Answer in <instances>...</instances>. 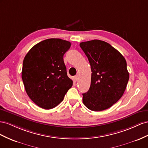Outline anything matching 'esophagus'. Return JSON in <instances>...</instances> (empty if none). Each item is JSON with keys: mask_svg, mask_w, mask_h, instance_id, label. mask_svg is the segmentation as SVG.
<instances>
[{"mask_svg": "<svg viewBox=\"0 0 148 148\" xmlns=\"http://www.w3.org/2000/svg\"><path fill=\"white\" fill-rule=\"evenodd\" d=\"M73 80H74V82H77L78 81V76H77V75H75V76H74L73 77Z\"/></svg>", "mask_w": 148, "mask_h": 148, "instance_id": "obj_1", "label": "esophagus"}]
</instances>
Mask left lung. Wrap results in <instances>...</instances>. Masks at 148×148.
Listing matches in <instances>:
<instances>
[{
  "label": "left lung",
  "instance_id": "8db88e82",
  "mask_svg": "<svg viewBox=\"0 0 148 148\" xmlns=\"http://www.w3.org/2000/svg\"><path fill=\"white\" fill-rule=\"evenodd\" d=\"M92 71L89 90L84 93L83 103L90 110L111 107L123 95L129 80L123 55L107 42L94 40L80 43Z\"/></svg>",
  "mask_w": 148,
  "mask_h": 148
}]
</instances>
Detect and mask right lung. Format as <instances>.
Returning a JSON list of instances; mask_svg holds the SVG:
<instances>
[{
    "mask_svg": "<svg viewBox=\"0 0 148 148\" xmlns=\"http://www.w3.org/2000/svg\"><path fill=\"white\" fill-rule=\"evenodd\" d=\"M71 46L68 41L47 39L32 47L24 58L22 78L25 90L42 108L56 107L73 86L63 60Z\"/></svg>",
    "mask_w": 148,
    "mask_h": 148,
    "instance_id": "1",
    "label": "right lung"
}]
</instances>
